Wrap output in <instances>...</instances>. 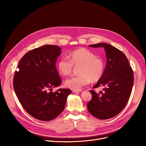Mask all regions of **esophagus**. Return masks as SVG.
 <instances>
[{
  "label": "esophagus",
  "instance_id": "34e87169",
  "mask_svg": "<svg viewBox=\"0 0 146 146\" xmlns=\"http://www.w3.org/2000/svg\"><path fill=\"white\" fill-rule=\"evenodd\" d=\"M81 91H82L81 90H72V92H73V93H77V92H81Z\"/></svg>",
  "mask_w": 146,
  "mask_h": 146
}]
</instances>
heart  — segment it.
<instances>
[{
  "label": "heart",
  "mask_w": 146,
  "mask_h": 146,
  "mask_svg": "<svg viewBox=\"0 0 146 146\" xmlns=\"http://www.w3.org/2000/svg\"><path fill=\"white\" fill-rule=\"evenodd\" d=\"M69 58H60L58 62L57 68L61 75L68 76L72 74L74 66H81L79 69L80 75L69 78L65 81L66 86L72 90H79L89 84L91 81H98L105 72L104 60L86 48L71 51Z\"/></svg>",
  "instance_id": "obj_1"
}]
</instances>
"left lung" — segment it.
Instances as JSON below:
<instances>
[{
	"label": "left lung",
	"instance_id": "left-lung-1",
	"mask_svg": "<svg viewBox=\"0 0 146 146\" xmlns=\"http://www.w3.org/2000/svg\"><path fill=\"white\" fill-rule=\"evenodd\" d=\"M103 47L107 64L102 77L93 88L103 87V92L90 90L92 99L87 104L88 111L95 117L107 119L118 115L127 105L134 81L133 70L123 52L105 43L90 45Z\"/></svg>",
	"mask_w": 146,
	"mask_h": 146
}]
</instances>
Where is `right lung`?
I'll use <instances>...</instances> for the list:
<instances>
[{
    "instance_id": "add662e5",
    "label": "right lung",
    "mask_w": 146,
    "mask_h": 146,
    "mask_svg": "<svg viewBox=\"0 0 146 146\" xmlns=\"http://www.w3.org/2000/svg\"><path fill=\"white\" fill-rule=\"evenodd\" d=\"M61 48L44 45L29 51L21 59L13 78L15 94L25 110L36 119L48 121L65 109L70 89L51 92L62 80L55 64Z\"/></svg>"
}]
</instances>
